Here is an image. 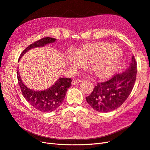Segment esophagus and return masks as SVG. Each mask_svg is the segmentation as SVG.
Here are the masks:
<instances>
[{"mask_svg": "<svg viewBox=\"0 0 150 150\" xmlns=\"http://www.w3.org/2000/svg\"><path fill=\"white\" fill-rule=\"evenodd\" d=\"M82 81V79H76V80H74L73 81L71 82V84L72 85H76V84H77L80 82H81Z\"/></svg>", "mask_w": 150, "mask_h": 150, "instance_id": "obj_1", "label": "esophagus"}]
</instances>
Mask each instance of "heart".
<instances>
[{
    "label": "heart",
    "mask_w": 150,
    "mask_h": 150,
    "mask_svg": "<svg viewBox=\"0 0 150 150\" xmlns=\"http://www.w3.org/2000/svg\"><path fill=\"white\" fill-rule=\"evenodd\" d=\"M120 49L107 42H96L84 44L75 53L68 52L66 59L74 70L89 66L94 77L105 80L111 77L120 63Z\"/></svg>",
    "instance_id": "b5f03b06"
}]
</instances>
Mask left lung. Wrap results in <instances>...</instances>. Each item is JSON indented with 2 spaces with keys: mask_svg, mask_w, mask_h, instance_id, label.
Listing matches in <instances>:
<instances>
[{
  "mask_svg": "<svg viewBox=\"0 0 150 150\" xmlns=\"http://www.w3.org/2000/svg\"><path fill=\"white\" fill-rule=\"evenodd\" d=\"M137 62L134 56L129 68L121 74H115L106 82L98 83L86 101L94 110L109 112L120 107L126 100L136 82Z\"/></svg>",
  "mask_w": 150,
  "mask_h": 150,
  "instance_id": "obj_1",
  "label": "left lung"
}]
</instances>
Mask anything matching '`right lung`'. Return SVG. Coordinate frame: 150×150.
Masks as SVG:
<instances>
[{
  "label": "right lung",
  "mask_w": 150,
  "mask_h": 150,
  "mask_svg": "<svg viewBox=\"0 0 150 150\" xmlns=\"http://www.w3.org/2000/svg\"><path fill=\"white\" fill-rule=\"evenodd\" d=\"M56 38L44 37L28 45L19 57L18 61L30 49L35 47H43L45 45L53 43ZM18 84L20 86L23 96L30 105L41 112L49 113L54 111L61 106L66 96L68 89L71 84V79L68 78H59L48 89L43 91H33L28 89L22 82L19 71H17Z\"/></svg>",
  "instance_id": "obj_1"
}]
</instances>
